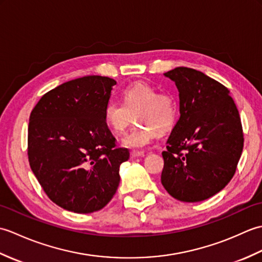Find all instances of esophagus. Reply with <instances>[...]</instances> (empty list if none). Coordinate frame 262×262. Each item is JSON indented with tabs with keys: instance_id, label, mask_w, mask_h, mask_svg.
Here are the masks:
<instances>
[{
	"instance_id": "34e87169",
	"label": "esophagus",
	"mask_w": 262,
	"mask_h": 262,
	"mask_svg": "<svg viewBox=\"0 0 262 262\" xmlns=\"http://www.w3.org/2000/svg\"><path fill=\"white\" fill-rule=\"evenodd\" d=\"M130 154L133 158H140V157H144V155H145V153L141 152V151H133Z\"/></svg>"
}]
</instances>
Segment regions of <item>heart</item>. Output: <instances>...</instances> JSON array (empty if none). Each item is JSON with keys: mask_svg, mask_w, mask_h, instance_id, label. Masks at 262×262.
<instances>
[{"mask_svg": "<svg viewBox=\"0 0 262 262\" xmlns=\"http://www.w3.org/2000/svg\"><path fill=\"white\" fill-rule=\"evenodd\" d=\"M124 104L109 100L103 108V120L111 130L120 133L129 125L135 115L138 124L122 137V145L144 148L160 133L174 126L178 118V101L172 92H159L155 86L138 82L122 92Z\"/></svg>", "mask_w": 262, "mask_h": 262, "instance_id": "heart-1", "label": "heart"}]
</instances>
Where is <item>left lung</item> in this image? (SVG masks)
<instances>
[{
  "mask_svg": "<svg viewBox=\"0 0 262 262\" xmlns=\"http://www.w3.org/2000/svg\"><path fill=\"white\" fill-rule=\"evenodd\" d=\"M179 90L180 117L162 152L165 190L187 203L221 191L234 176L243 149L238 110L222 83L189 68L164 73Z\"/></svg>",
  "mask_w": 262,
  "mask_h": 262,
  "instance_id": "8db88e82",
  "label": "left lung"
}]
</instances>
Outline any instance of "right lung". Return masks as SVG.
Returning a JSON list of instances; mask_svg holds the SVG:
<instances>
[{
  "mask_svg": "<svg viewBox=\"0 0 262 262\" xmlns=\"http://www.w3.org/2000/svg\"><path fill=\"white\" fill-rule=\"evenodd\" d=\"M116 81L89 75L43 94L30 114L28 159L43 191L66 210L88 214L103 208L118 188L119 165L129 151L103 120Z\"/></svg>",
  "mask_w": 262,
  "mask_h": 262,
  "instance_id": "right-lung-1",
  "label": "right lung"
}]
</instances>
